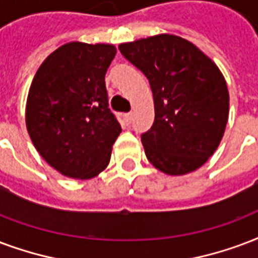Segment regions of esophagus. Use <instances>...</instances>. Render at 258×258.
Masks as SVG:
<instances>
[{
  "instance_id": "34e87169",
  "label": "esophagus",
  "mask_w": 258,
  "mask_h": 258,
  "mask_svg": "<svg viewBox=\"0 0 258 258\" xmlns=\"http://www.w3.org/2000/svg\"><path fill=\"white\" fill-rule=\"evenodd\" d=\"M124 120L127 121V123H131V121H133V113H131V112H130V113H125L124 115Z\"/></svg>"
}]
</instances>
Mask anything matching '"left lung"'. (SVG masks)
I'll list each match as a JSON object with an SVG mask.
<instances>
[{
  "label": "left lung",
  "instance_id": "obj_1",
  "mask_svg": "<svg viewBox=\"0 0 258 258\" xmlns=\"http://www.w3.org/2000/svg\"><path fill=\"white\" fill-rule=\"evenodd\" d=\"M125 59L147 77L155 117L142 135L150 164L170 176L203 166L229 119V90L219 68L186 39L160 33L121 43Z\"/></svg>",
  "mask_w": 258,
  "mask_h": 258
}]
</instances>
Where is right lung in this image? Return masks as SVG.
Wrapping results in <instances>:
<instances>
[{
    "label": "right lung",
    "instance_id": "add662e5",
    "mask_svg": "<svg viewBox=\"0 0 258 258\" xmlns=\"http://www.w3.org/2000/svg\"><path fill=\"white\" fill-rule=\"evenodd\" d=\"M113 44L70 42L51 52L29 86L25 124L43 160L70 178L98 176L121 127L109 108L105 73Z\"/></svg>",
    "mask_w": 258,
    "mask_h": 258
}]
</instances>
